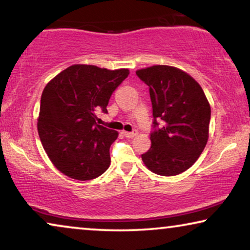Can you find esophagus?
<instances>
[{
	"mask_svg": "<svg viewBox=\"0 0 250 250\" xmlns=\"http://www.w3.org/2000/svg\"><path fill=\"white\" fill-rule=\"evenodd\" d=\"M124 133V136L125 138H133L136 135H137V131H131V132H126V131H124L122 132Z\"/></svg>",
	"mask_w": 250,
	"mask_h": 250,
	"instance_id": "esophagus-1",
	"label": "esophagus"
}]
</instances>
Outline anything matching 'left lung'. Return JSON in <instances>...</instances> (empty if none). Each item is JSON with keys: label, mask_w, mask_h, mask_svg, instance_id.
Returning <instances> with one entry per match:
<instances>
[{"label": "left lung", "mask_w": 250, "mask_h": 250, "mask_svg": "<svg viewBox=\"0 0 250 250\" xmlns=\"http://www.w3.org/2000/svg\"><path fill=\"white\" fill-rule=\"evenodd\" d=\"M136 74L148 85L154 117L151 147L141 155L143 162L163 176L183 173L208 143L211 107L206 94L194 78L175 67L156 65Z\"/></svg>", "instance_id": "1"}]
</instances>
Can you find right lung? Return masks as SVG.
I'll use <instances>...</instances> for the list:
<instances>
[{
    "mask_svg": "<svg viewBox=\"0 0 250 250\" xmlns=\"http://www.w3.org/2000/svg\"><path fill=\"white\" fill-rule=\"evenodd\" d=\"M128 75V69L73 65L46 85L38 133L48 157L62 174L89 181L109 168L110 147L118 132L99 125L95 111L107 113L111 95Z\"/></svg>",
    "mask_w": 250,
    "mask_h": 250,
    "instance_id": "add662e5",
    "label": "right lung"
}]
</instances>
